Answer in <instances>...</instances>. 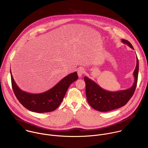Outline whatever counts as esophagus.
<instances>
[{
  "label": "esophagus",
  "instance_id": "34e87169",
  "mask_svg": "<svg viewBox=\"0 0 148 148\" xmlns=\"http://www.w3.org/2000/svg\"><path fill=\"white\" fill-rule=\"evenodd\" d=\"M84 73V70L83 68H80L77 70V74L79 77H81Z\"/></svg>",
  "mask_w": 148,
  "mask_h": 148
}]
</instances>
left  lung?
Masks as SVG:
<instances>
[{"instance_id": "1", "label": "left lung", "mask_w": 148, "mask_h": 148, "mask_svg": "<svg viewBox=\"0 0 148 148\" xmlns=\"http://www.w3.org/2000/svg\"><path fill=\"white\" fill-rule=\"evenodd\" d=\"M121 41L134 49L128 41L123 39ZM138 70L139 62L137 56V64L133 72L134 83L128 89L115 92L108 91L102 88L94 81L85 76L84 80L86 82V94L89 104L94 109L100 112H107L125 106L134 94L137 83Z\"/></svg>"}]
</instances>
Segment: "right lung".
Segmentation results:
<instances>
[{
    "mask_svg": "<svg viewBox=\"0 0 148 148\" xmlns=\"http://www.w3.org/2000/svg\"><path fill=\"white\" fill-rule=\"evenodd\" d=\"M11 84L14 92L19 101L27 110L35 112H48L55 110L64 98L69 86L78 79L76 72L61 79L48 91L40 94H31L20 89L12 77L11 68Z\"/></svg>",
    "mask_w": 148,
    "mask_h": 148,
    "instance_id": "add662e5",
    "label": "right lung"
}]
</instances>
